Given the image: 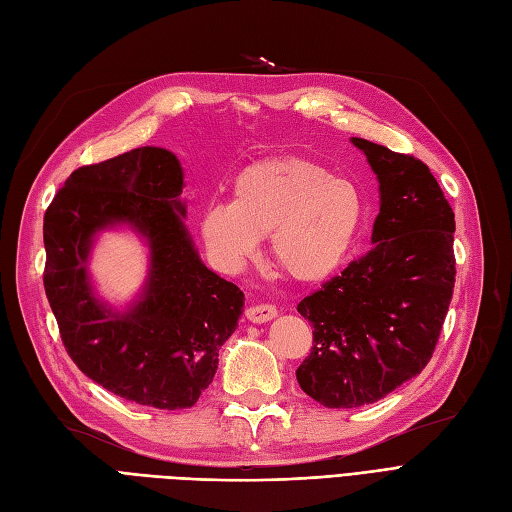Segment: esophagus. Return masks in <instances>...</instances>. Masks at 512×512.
Wrapping results in <instances>:
<instances>
[{
	"label": "esophagus",
	"instance_id": "34e87169",
	"mask_svg": "<svg viewBox=\"0 0 512 512\" xmlns=\"http://www.w3.org/2000/svg\"><path fill=\"white\" fill-rule=\"evenodd\" d=\"M244 315L253 323H266L272 317H276V306L272 304H253L244 310Z\"/></svg>",
	"mask_w": 512,
	"mask_h": 512
}]
</instances>
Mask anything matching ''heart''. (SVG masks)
Masks as SVG:
<instances>
[{
	"label": "heart",
	"instance_id": "heart-1",
	"mask_svg": "<svg viewBox=\"0 0 512 512\" xmlns=\"http://www.w3.org/2000/svg\"><path fill=\"white\" fill-rule=\"evenodd\" d=\"M364 200L349 180L317 163L270 159L240 172L232 202L210 204L200 232L219 266L238 270L270 236V253L287 276L315 283L340 268L357 238Z\"/></svg>",
	"mask_w": 512,
	"mask_h": 512
}]
</instances>
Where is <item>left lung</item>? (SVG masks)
<instances>
[{
	"label": "left lung",
	"mask_w": 512,
	"mask_h": 512,
	"mask_svg": "<svg viewBox=\"0 0 512 512\" xmlns=\"http://www.w3.org/2000/svg\"><path fill=\"white\" fill-rule=\"evenodd\" d=\"M353 144L381 183L374 246L298 304L315 329L295 376L327 408L372 404L430 364L455 287V214L430 168Z\"/></svg>",
	"instance_id": "1"
}]
</instances>
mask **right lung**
<instances>
[{
    "label": "right lung",
    "instance_id": "add662e5",
    "mask_svg": "<svg viewBox=\"0 0 512 512\" xmlns=\"http://www.w3.org/2000/svg\"><path fill=\"white\" fill-rule=\"evenodd\" d=\"M183 170L144 146L70 174L44 214V291L74 364L119 398L189 408L212 383L244 293L210 272L183 225ZM134 222L152 242V278L139 306L110 316L94 302L84 261L108 222Z\"/></svg>",
    "mask_w": 512,
    "mask_h": 512
}]
</instances>
